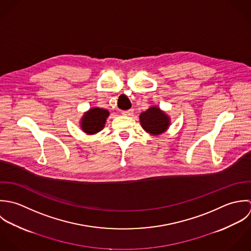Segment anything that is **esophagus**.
I'll return each instance as SVG.
<instances>
[{"label": "esophagus", "instance_id": "obj_1", "mask_svg": "<svg viewBox=\"0 0 251 251\" xmlns=\"http://www.w3.org/2000/svg\"><path fill=\"white\" fill-rule=\"evenodd\" d=\"M133 112H134V109H127V110H123L122 111V114L123 115H125V116H130V115H132L133 114Z\"/></svg>", "mask_w": 251, "mask_h": 251}]
</instances>
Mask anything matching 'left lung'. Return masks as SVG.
I'll return each instance as SVG.
<instances>
[{"instance_id": "obj_1", "label": "left lung", "mask_w": 251, "mask_h": 251, "mask_svg": "<svg viewBox=\"0 0 251 251\" xmlns=\"http://www.w3.org/2000/svg\"><path fill=\"white\" fill-rule=\"evenodd\" d=\"M141 125L151 135L157 136L167 131L170 126V117L157 106H151L140 114Z\"/></svg>"}]
</instances>
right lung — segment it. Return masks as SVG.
<instances>
[{
    "label": "right lung",
    "mask_w": 251,
    "mask_h": 251,
    "mask_svg": "<svg viewBox=\"0 0 251 251\" xmlns=\"http://www.w3.org/2000/svg\"><path fill=\"white\" fill-rule=\"evenodd\" d=\"M108 115L109 112L107 109L100 107L90 108L80 119V127L82 131L88 135L97 134L103 129Z\"/></svg>",
    "instance_id": "obj_1"
}]
</instances>
